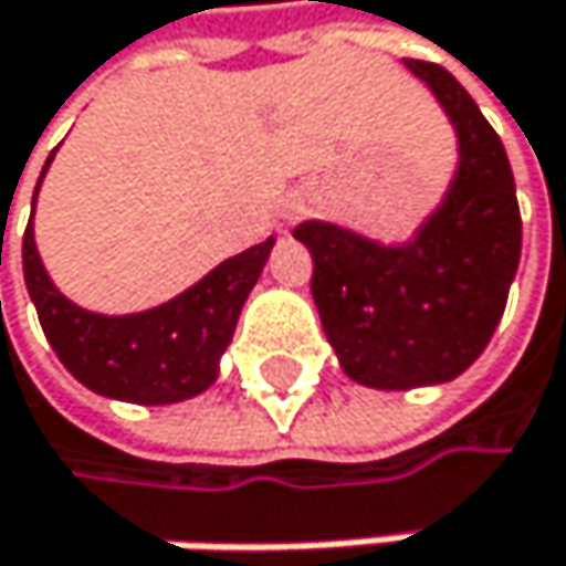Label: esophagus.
Returning <instances> with one entry per match:
<instances>
[{
	"label": "esophagus",
	"instance_id": "esophagus-1",
	"mask_svg": "<svg viewBox=\"0 0 566 566\" xmlns=\"http://www.w3.org/2000/svg\"><path fill=\"white\" fill-rule=\"evenodd\" d=\"M302 213H305V197H298V192H292V197L281 200V220H285V223H295Z\"/></svg>",
	"mask_w": 566,
	"mask_h": 566
}]
</instances>
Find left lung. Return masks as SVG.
<instances>
[{
	"mask_svg": "<svg viewBox=\"0 0 566 566\" xmlns=\"http://www.w3.org/2000/svg\"><path fill=\"white\" fill-rule=\"evenodd\" d=\"M459 135V169L403 244L305 220L312 298L343 374L374 390L448 384L482 356L520 268L523 223L506 148L469 91L438 63L403 60Z\"/></svg>",
	"mask_w": 566,
	"mask_h": 566,
	"instance_id": "obj_1",
	"label": "left lung"
}]
</instances>
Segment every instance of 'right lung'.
I'll list each match as a JSON object with an SVG mask.
<instances>
[{
	"instance_id": "obj_1",
	"label": "right lung",
	"mask_w": 566,
	"mask_h": 566,
	"mask_svg": "<svg viewBox=\"0 0 566 566\" xmlns=\"http://www.w3.org/2000/svg\"><path fill=\"white\" fill-rule=\"evenodd\" d=\"M271 248L274 237L227 258L192 289L156 308L101 315L60 295L40 261L30 220L23 233V277L53 353L87 390L128 403H179L217 380L220 356L233 339L237 318Z\"/></svg>"
}]
</instances>
